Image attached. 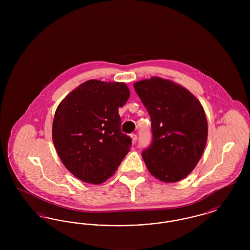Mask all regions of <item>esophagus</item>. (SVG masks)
<instances>
[{"instance_id":"34e87169","label":"esophagus","mask_w":250,"mask_h":250,"mask_svg":"<svg viewBox=\"0 0 250 250\" xmlns=\"http://www.w3.org/2000/svg\"><path fill=\"white\" fill-rule=\"evenodd\" d=\"M130 138L132 143H133V144L136 143V142H137V135H136V134H131Z\"/></svg>"}]
</instances>
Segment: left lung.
I'll use <instances>...</instances> for the list:
<instances>
[{
  "label": "left lung",
  "instance_id": "1",
  "mask_svg": "<svg viewBox=\"0 0 250 250\" xmlns=\"http://www.w3.org/2000/svg\"><path fill=\"white\" fill-rule=\"evenodd\" d=\"M152 121L153 142L143 152L150 173L175 183L195 168L204 151L208 124L198 98L182 85L159 77L134 83Z\"/></svg>",
  "mask_w": 250,
  "mask_h": 250
}]
</instances>
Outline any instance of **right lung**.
I'll use <instances>...</instances> for the list:
<instances>
[{
    "label": "right lung",
    "instance_id": "add662e5",
    "mask_svg": "<svg viewBox=\"0 0 250 250\" xmlns=\"http://www.w3.org/2000/svg\"><path fill=\"white\" fill-rule=\"evenodd\" d=\"M129 95L124 83L90 80L62 100L53 119L52 141L75 177L102 184L130 151L131 139L121 131L118 111Z\"/></svg>",
    "mask_w": 250,
    "mask_h": 250
}]
</instances>
